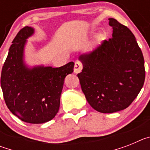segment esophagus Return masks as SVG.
Returning a JSON list of instances; mask_svg holds the SVG:
<instances>
[{
	"mask_svg": "<svg viewBox=\"0 0 150 150\" xmlns=\"http://www.w3.org/2000/svg\"><path fill=\"white\" fill-rule=\"evenodd\" d=\"M82 69H83V64L79 61H76L75 62V65H74V73L78 74V73L81 72Z\"/></svg>",
	"mask_w": 150,
	"mask_h": 150,
	"instance_id": "34e87169",
	"label": "esophagus"
}]
</instances>
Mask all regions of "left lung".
<instances>
[{
	"label": "left lung",
	"mask_w": 150,
	"mask_h": 150,
	"mask_svg": "<svg viewBox=\"0 0 150 150\" xmlns=\"http://www.w3.org/2000/svg\"><path fill=\"white\" fill-rule=\"evenodd\" d=\"M109 21L112 38L79 57L83 68L77 74L88 104L103 113L127 108L145 80L144 55L134 35L115 18Z\"/></svg>",
	"instance_id": "obj_1"
}]
</instances>
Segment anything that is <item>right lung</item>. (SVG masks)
<instances>
[{
	"label": "right lung",
	"instance_id": "add662e5",
	"mask_svg": "<svg viewBox=\"0 0 150 150\" xmlns=\"http://www.w3.org/2000/svg\"><path fill=\"white\" fill-rule=\"evenodd\" d=\"M33 33L32 28L25 26L13 40L2 67L1 86L13 114L25 122L41 124L52 120L59 112L64 80L74 72V63L60 67H26L22 60L24 46Z\"/></svg>",
	"mask_w": 150,
	"mask_h": 150
}]
</instances>
